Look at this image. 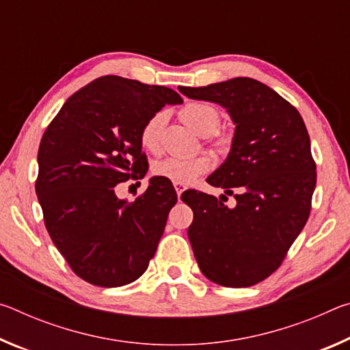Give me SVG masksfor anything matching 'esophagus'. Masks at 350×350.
<instances>
[{"mask_svg":"<svg viewBox=\"0 0 350 350\" xmlns=\"http://www.w3.org/2000/svg\"><path fill=\"white\" fill-rule=\"evenodd\" d=\"M174 188H176V193H177V196L180 198V194L185 191L187 189V185H183V183H174Z\"/></svg>","mask_w":350,"mask_h":350,"instance_id":"1","label":"esophagus"}]
</instances>
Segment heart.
Wrapping results in <instances>:
<instances>
[{"instance_id":"heart-1","label":"heart","mask_w":350,"mask_h":350,"mask_svg":"<svg viewBox=\"0 0 350 350\" xmlns=\"http://www.w3.org/2000/svg\"><path fill=\"white\" fill-rule=\"evenodd\" d=\"M179 116L182 122L193 129L217 151L228 150L232 145V137L225 133L215 131L219 123V112L208 103L193 102L183 106ZM165 123L163 112L154 114L140 131V144L150 152L161 151L162 128ZM211 168V159L206 154H198L193 157H167L157 162L152 167L154 174L157 177L171 180L173 183H191L199 176L208 173Z\"/></svg>"}]
</instances>
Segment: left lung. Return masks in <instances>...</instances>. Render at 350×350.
Here are the masks:
<instances>
[{"mask_svg": "<svg viewBox=\"0 0 350 350\" xmlns=\"http://www.w3.org/2000/svg\"><path fill=\"white\" fill-rule=\"evenodd\" d=\"M179 91L219 103L236 123L227 161L206 179L234 194V208L196 189L182 194L194 215L188 228L194 256L219 286H254L280 269L309 219L317 185L309 133L293 105L248 77Z\"/></svg>", "mask_w": 350, "mask_h": 350, "instance_id": "left-lung-1", "label": "left lung"}]
</instances>
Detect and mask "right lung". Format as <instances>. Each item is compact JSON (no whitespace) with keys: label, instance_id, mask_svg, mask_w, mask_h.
Returning a JSON list of instances; mask_svg holds the SVG:
<instances>
[{"label":"right lung","instance_id":"obj_1","mask_svg":"<svg viewBox=\"0 0 350 350\" xmlns=\"http://www.w3.org/2000/svg\"><path fill=\"white\" fill-rule=\"evenodd\" d=\"M176 91L105 75L72 94L46 128L35 182L52 242L77 276L98 287H120L145 273L177 194L152 177L126 202L118 183L144 179L140 131Z\"/></svg>","mask_w":350,"mask_h":350}]
</instances>
